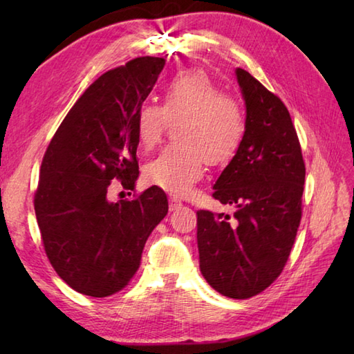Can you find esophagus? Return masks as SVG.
<instances>
[{
	"label": "esophagus",
	"mask_w": 354,
	"mask_h": 354,
	"mask_svg": "<svg viewBox=\"0 0 354 354\" xmlns=\"http://www.w3.org/2000/svg\"><path fill=\"white\" fill-rule=\"evenodd\" d=\"M181 205H183L181 201L176 199V198H170V201H169V209H170V212H175V209H178Z\"/></svg>",
	"instance_id": "obj_1"
}]
</instances>
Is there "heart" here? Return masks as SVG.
I'll return each mask as SVG.
<instances>
[{"instance_id": "obj_1", "label": "heart", "mask_w": 354, "mask_h": 354, "mask_svg": "<svg viewBox=\"0 0 354 354\" xmlns=\"http://www.w3.org/2000/svg\"><path fill=\"white\" fill-rule=\"evenodd\" d=\"M167 122L176 123L178 145L162 149L145 169L150 184L175 196H185L209 165L228 162L246 131V117L237 99L222 94L205 73L181 71L161 93V108L142 104L135 117L140 145L153 147Z\"/></svg>"}]
</instances>
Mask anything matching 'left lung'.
<instances>
[{"label":"left lung","mask_w":354,"mask_h":354,"mask_svg":"<svg viewBox=\"0 0 354 354\" xmlns=\"http://www.w3.org/2000/svg\"><path fill=\"white\" fill-rule=\"evenodd\" d=\"M246 131L214 183L213 198L236 213L198 212L199 268L223 297L265 290L289 259L301 221L306 167L288 108L250 73L236 68Z\"/></svg>","instance_id":"8db88e82"}]
</instances>
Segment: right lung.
<instances>
[{
    "label": "right lung",
    "mask_w": 354,
    "mask_h": 354,
    "mask_svg": "<svg viewBox=\"0 0 354 354\" xmlns=\"http://www.w3.org/2000/svg\"><path fill=\"white\" fill-rule=\"evenodd\" d=\"M164 64L146 56L104 73L71 108L42 160L35 213L45 252L57 275L84 295L122 290L169 212L156 185L133 201L108 199L114 179L131 190L137 183L135 117Z\"/></svg>",
    "instance_id": "right-lung-1"
}]
</instances>
